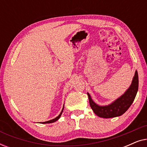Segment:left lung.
I'll return each mask as SVG.
<instances>
[{
    "label": "left lung",
    "instance_id": "obj_1",
    "mask_svg": "<svg viewBox=\"0 0 147 147\" xmlns=\"http://www.w3.org/2000/svg\"><path fill=\"white\" fill-rule=\"evenodd\" d=\"M138 89V76L137 71H136L130 87L124 94L110 104L106 106L98 105L92 100L90 94H87L89 98L90 105L94 113L99 117L109 118L121 116L129 108L136 97Z\"/></svg>",
    "mask_w": 147,
    "mask_h": 147
}]
</instances>
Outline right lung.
<instances>
[{"label": "right lung", "mask_w": 147, "mask_h": 147, "mask_svg": "<svg viewBox=\"0 0 147 147\" xmlns=\"http://www.w3.org/2000/svg\"><path fill=\"white\" fill-rule=\"evenodd\" d=\"M63 108H64V105H63V108H62V110H61V113L59 114V115L58 116H57V117L56 118H53V119H52V120H49V121H46V122H41V124H48V123H53V122H55V121H57V120L59 119V118L61 117V114H62V112H63Z\"/></svg>", "instance_id": "1"}]
</instances>
